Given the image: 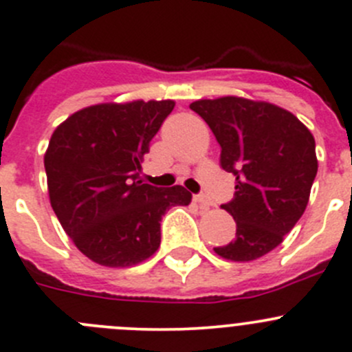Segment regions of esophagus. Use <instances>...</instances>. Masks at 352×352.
Returning a JSON list of instances; mask_svg holds the SVG:
<instances>
[{
	"mask_svg": "<svg viewBox=\"0 0 352 352\" xmlns=\"http://www.w3.org/2000/svg\"><path fill=\"white\" fill-rule=\"evenodd\" d=\"M195 201L198 203L201 208H210V206H212V201H210L208 196L205 195H195Z\"/></svg>",
	"mask_w": 352,
	"mask_h": 352,
	"instance_id": "34e87169",
	"label": "esophagus"
}]
</instances>
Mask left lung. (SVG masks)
<instances>
[{
	"instance_id": "1",
	"label": "left lung",
	"mask_w": 352,
	"mask_h": 352,
	"mask_svg": "<svg viewBox=\"0 0 352 352\" xmlns=\"http://www.w3.org/2000/svg\"><path fill=\"white\" fill-rule=\"evenodd\" d=\"M189 107L208 123L221 144V166L236 177L234 198L222 205L236 238L213 250L234 262L261 258L281 245L309 201L318 173L313 133L269 102L229 95Z\"/></svg>"
}]
</instances>
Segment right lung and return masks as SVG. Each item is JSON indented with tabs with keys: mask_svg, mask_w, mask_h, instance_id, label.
I'll return each instance as SVG.
<instances>
[{
	"mask_svg": "<svg viewBox=\"0 0 352 352\" xmlns=\"http://www.w3.org/2000/svg\"><path fill=\"white\" fill-rule=\"evenodd\" d=\"M173 100L97 104L71 114L45 153L48 195L58 222L95 264L130 267L160 248L161 217L192 195L142 184L149 142Z\"/></svg>",
	"mask_w": 352,
	"mask_h": 352,
	"instance_id": "1",
	"label": "right lung"
}]
</instances>
